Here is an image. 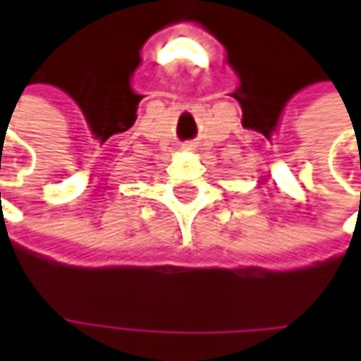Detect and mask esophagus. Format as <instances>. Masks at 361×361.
Listing matches in <instances>:
<instances>
[{
	"mask_svg": "<svg viewBox=\"0 0 361 361\" xmlns=\"http://www.w3.org/2000/svg\"><path fill=\"white\" fill-rule=\"evenodd\" d=\"M195 142H183V145H181V149L183 150H195Z\"/></svg>",
	"mask_w": 361,
	"mask_h": 361,
	"instance_id": "obj_1",
	"label": "esophagus"
}]
</instances>
